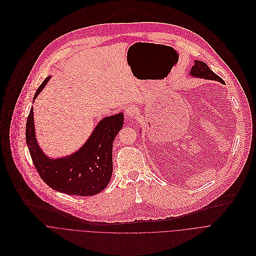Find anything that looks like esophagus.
<instances>
[{"label":"esophagus","mask_w":256,"mask_h":256,"mask_svg":"<svg viewBox=\"0 0 256 256\" xmlns=\"http://www.w3.org/2000/svg\"><path fill=\"white\" fill-rule=\"evenodd\" d=\"M125 112L126 115L130 118V119H135L137 117V110L135 107L133 106H129L127 108H125Z\"/></svg>","instance_id":"34e87169"}]
</instances>
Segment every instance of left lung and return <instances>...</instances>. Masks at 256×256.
Segmentation results:
<instances>
[{"label": "left lung", "instance_id": "left-lung-1", "mask_svg": "<svg viewBox=\"0 0 256 256\" xmlns=\"http://www.w3.org/2000/svg\"><path fill=\"white\" fill-rule=\"evenodd\" d=\"M190 74L196 78L217 80V82L224 84V80L219 76H217L215 72H213L205 62H200V60H194V66H192Z\"/></svg>", "mask_w": 256, "mask_h": 256}]
</instances>
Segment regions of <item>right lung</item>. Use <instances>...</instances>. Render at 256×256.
<instances>
[{
  "instance_id": "obj_1",
  "label": "right lung",
  "mask_w": 256,
  "mask_h": 256,
  "mask_svg": "<svg viewBox=\"0 0 256 256\" xmlns=\"http://www.w3.org/2000/svg\"><path fill=\"white\" fill-rule=\"evenodd\" d=\"M48 76L37 88L33 100L50 80ZM124 122L123 113L102 119L90 138L72 154L49 158L40 149L34 129L33 108L26 123V142L32 162L43 182L60 192L72 196H94L110 182L113 172V141Z\"/></svg>"
}]
</instances>
